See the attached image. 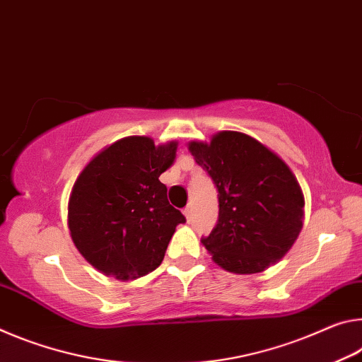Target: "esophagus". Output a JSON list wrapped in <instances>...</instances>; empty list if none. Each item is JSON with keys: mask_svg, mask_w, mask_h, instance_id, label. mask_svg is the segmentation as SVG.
Returning a JSON list of instances; mask_svg holds the SVG:
<instances>
[{"mask_svg": "<svg viewBox=\"0 0 362 362\" xmlns=\"http://www.w3.org/2000/svg\"><path fill=\"white\" fill-rule=\"evenodd\" d=\"M182 213H185V216L187 218V220H191V216H192V205H187Z\"/></svg>", "mask_w": 362, "mask_h": 362, "instance_id": "obj_1", "label": "esophagus"}]
</instances>
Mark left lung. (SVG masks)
<instances>
[{
	"label": "left lung",
	"mask_w": 362,
	"mask_h": 362,
	"mask_svg": "<svg viewBox=\"0 0 362 362\" xmlns=\"http://www.w3.org/2000/svg\"><path fill=\"white\" fill-rule=\"evenodd\" d=\"M187 149L218 189V224L202 239L213 262L235 274H255L286 257L305 220L303 192L288 165L239 132L191 141Z\"/></svg>",
	"instance_id": "8db88e82"
}]
</instances>
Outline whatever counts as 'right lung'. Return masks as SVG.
Wrapping results in <instances>:
<instances>
[{
  "instance_id": "obj_1",
  "label": "right lung",
  "mask_w": 362,
  "mask_h": 362,
  "mask_svg": "<svg viewBox=\"0 0 362 362\" xmlns=\"http://www.w3.org/2000/svg\"><path fill=\"white\" fill-rule=\"evenodd\" d=\"M176 149V141L156 146L149 136H128L98 152L76 177L70 237L103 274L138 279L162 263L176 226L186 221L158 180L175 163Z\"/></svg>"
}]
</instances>
